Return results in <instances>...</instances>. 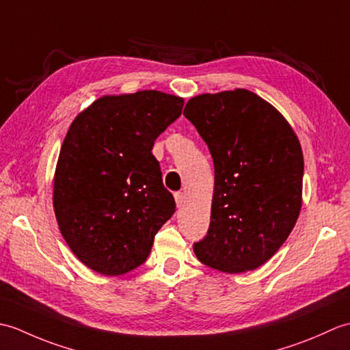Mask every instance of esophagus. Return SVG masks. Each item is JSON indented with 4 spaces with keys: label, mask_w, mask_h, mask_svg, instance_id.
Listing matches in <instances>:
<instances>
[{
    "label": "esophagus",
    "mask_w": 350,
    "mask_h": 350,
    "mask_svg": "<svg viewBox=\"0 0 350 350\" xmlns=\"http://www.w3.org/2000/svg\"><path fill=\"white\" fill-rule=\"evenodd\" d=\"M174 198H176V204H177V207H182L183 204H185V194L183 192H176L174 194Z\"/></svg>",
    "instance_id": "esophagus-1"
}]
</instances>
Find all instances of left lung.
<instances>
[{"instance_id":"obj_1","label":"left lung","mask_w":350,"mask_h":350,"mask_svg":"<svg viewBox=\"0 0 350 350\" xmlns=\"http://www.w3.org/2000/svg\"><path fill=\"white\" fill-rule=\"evenodd\" d=\"M183 116L209 147L215 189L207 234L194 243L200 262L239 273L266 263L301 211V144L277 109L248 90L192 98Z\"/></svg>"}]
</instances>
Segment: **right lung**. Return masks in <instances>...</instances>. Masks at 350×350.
<instances>
[{
	"mask_svg": "<svg viewBox=\"0 0 350 350\" xmlns=\"http://www.w3.org/2000/svg\"><path fill=\"white\" fill-rule=\"evenodd\" d=\"M183 99L156 90L94 100L70 124L54 179L58 227L81 262L103 275L143 265L176 211L152 153Z\"/></svg>",
	"mask_w": 350,
	"mask_h": 350,
	"instance_id": "add662e5",
	"label": "right lung"
}]
</instances>
